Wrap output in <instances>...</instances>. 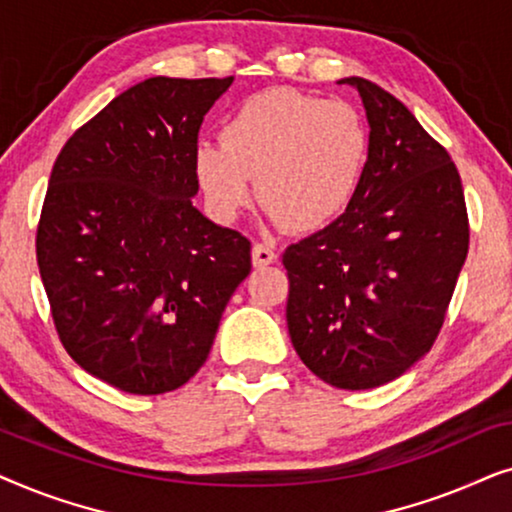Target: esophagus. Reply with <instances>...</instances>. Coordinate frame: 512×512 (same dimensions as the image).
Returning <instances> with one entry per match:
<instances>
[{
    "instance_id": "obj_1",
    "label": "esophagus",
    "mask_w": 512,
    "mask_h": 512,
    "mask_svg": "<svg viewBox=\"0 0 512 512\" xmlns=\"http://www.w3.org/2000/svg\"><path fill=\"white\" fill-rule=\"evenodd\" d=\"M251 261H254V268H265V265L277 263V254L270 244L256 242L254 249H251Z\"/></svg>"
}]
</instances>
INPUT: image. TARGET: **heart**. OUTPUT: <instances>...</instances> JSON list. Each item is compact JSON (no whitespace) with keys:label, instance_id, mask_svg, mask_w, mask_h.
Returning a JSON list of instances; mask_svg holds the SVG:
<instances>
[{"label":"heart","instance_id":"b5f03b06","mask_svg":"<svg viewBox=\"0 0 512 512\" xmlns=\"http://www.w3.org/2000/svg\"><path fill=\"white\" fill-rule=\"evenodd\" d=\"M359 111L293 88L244 100L223 123L221 142H200L193 163L216 219L235 221L254 198L272 221L317 230L345 212L368 165Z\"/></svg>","mask_w":512,"mask_h":512}]
</instances>
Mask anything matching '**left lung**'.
Masks as SVG:
<instances>
[{"label": "left lung", "mask_w": 512, "mask_h": 512, "mask_svg": "<svg viewBox=\"0 0 512 512\" xmlns=\"http://www.w3.org/2000/svg\"><path fill=\"white\" fill-rule=\"evenodd\" d=\"M370 128L345 214L284 251L286 324L319 380L361 391L429 352L468 254L464 188L450 153L394 95L359 76Z\"/></svg>", "instance_id": "1"}]
</instances>
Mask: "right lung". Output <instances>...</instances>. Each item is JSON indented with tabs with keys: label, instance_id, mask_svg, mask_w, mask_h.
I'll return each mask as SVG.
<instances>
[{
	"label": "right lung",
	"instance_id": "add662e5",
	"mask_svg": "<svg viewBox=\"0 0 512 512\" xmlns=\"http://www.w3.org/2000/svg\"><path fill=\"white\" fill-rule=\"evenodd\" d=\"M233 83L153 76L114 97L55 160L37 261L67 354L125 394L179 389L207 361L251 242L209 221L193 153Z\"/></svg>",
	"mask_w": 512,
	"mask_h": 512
}]
</instances>
